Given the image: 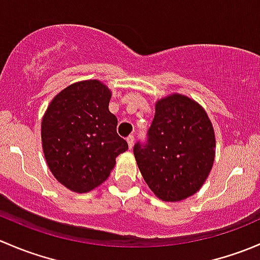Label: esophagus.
Masks as SVG:
<instances>
[{"label": "esophagus", "instance_id": "esophagus-1", "mask_svg": "<svg viewBox=\"0 0 260 260\" xmlns=\"http://www.w3.org/2000/svg\"><path fill=\"white\" fill-rule=\"evenodd\" d=\"M127 142H128V146H129V148H132L133 145H135V136H133V135L128 136Z\"/></svg>", "mask_w": 260, "mask_h": 260}]
</instances>
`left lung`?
<instances>
[{"mask_svg":"<svg viewBox=\"0 0 260 260\" xmlns=\"http://www.w3.org/2000/svg\"><path fill=\"white\" fill-rule=\"evenodd\" d=\"M146 183L165 201L193 195L209 176L215 157L210 119L192 99L172 94L156 104L146 142L133 147Z\"/></svg>","mask_w":260,"mask_h":260,"instance_id":"1","label":"left lung"}]
</instances>
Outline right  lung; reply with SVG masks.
<instances>
[{
	"instance_id": "right-lung-1",
	"label": "right lung",
	"mask_w": 260,
	"mask_h": 260,
	"mask_svg": "<svg viewBox=\"0 0 260 260\" xmlns=\"http://www.w3.org/2000/svg\"><path fill=\"white\" fill-rule=\"evenodd\" d=\"M111 91L98 80L60 91L41 123L43 149L50 171L65 187L88 192L108 179L115 157L128 149L109 112Z\"/></svg>"
}]
</instances>
